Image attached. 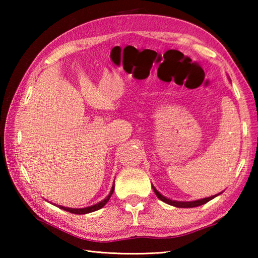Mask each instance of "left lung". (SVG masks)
I'll return each mask as SVG.
<instances>
[{"label": "left lung", "mask_w": 258, "mask_h": 258, "mask_svg": "<svg viewBox=\"0 0 258 258\" xmlns=\"http://www.w3.org/2000/svg\"><path fill=\"white\" fill-rule=\"evenodd\" d=\"M153 187V189H154V191H155V194H156V196L158 197V199H160L161 201H163L164 203H166V204H168V205H172V206H175V207H180V208H190V207H196V206H201V205H203V204H206L207 202H210L211 200H213L214 197H216V196H218L220 194H216V195H213V196H211V197H206V199H202V200H197V201H193V202H178V201H173V200H169V199H167V197H165V196H163L160 191H158L154 186H152Z\"/></svg>", "instance_id": "obj_1"}]
</instances>
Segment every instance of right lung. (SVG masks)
Returning <instances> with one entry per match:
<instances>
[{"label": "right lung", "instance_id": "1", "mask_svg": "<svg viewBox=\"0 0 258 258\" xmlns=\"http://www.w3.org/2000/svg\"><path fill=\"white\" fill-rule=\"evenodd\" d=\"M113 191H114V184H113L112 189H111V191H109V194L107 195L106 199H104L103 201H101L100 203H97V204H95V205H92V206H89V207H84V208H69V207H64V206H59V208H62V210L67 211V212H70V213H72V214H78V215H81V214H87V213L95 212V211L101 210V208L106 204V203L108 202V200L111 199Z\"/></svg>", "mask_w": 258, "mask_h": 258}]
</instances>
